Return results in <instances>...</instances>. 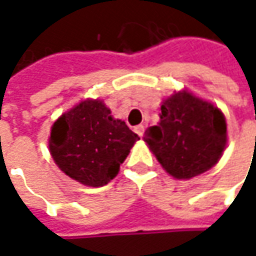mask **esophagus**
Listing matches in <instances>:
<instances>
[{
	"mask_svg": "<svg viewBox=\"0 0 256 256\" xmlns=\"http://www.w3.org/2000/svg\"><path fill=\"white\" fill-rule=\"evenodd\" d=\"M134 132H136L138 136L142 137L143 136V133H144V126H143V124H138V126L134 128Z\"/></svg>",
	"mask_w": 256,
	"mask_h": 256,
	"instance_id": "obj_1",
	"label": "esophagus"
}]
</instances>
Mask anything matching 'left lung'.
<instances>
[{
  "mask_svg": "<svg viewBox=\"0 0 256 256\" xmlns=\"http://www.w3.org/2000/svg\"><path fill=\"white\" fill-rule=\"evenodd\" d=\"M144 140L168 174L191 178L221 158L226 123L211 103L178 92L162 104L160 123L146 130Z\"/></svg>",
  "mask_w": 256,
  "mask_h": 256,
  "instance_id": "1",
  "label": "left lung"
}]
</instances>
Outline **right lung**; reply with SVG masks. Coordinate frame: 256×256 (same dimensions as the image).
I'll list each match as a JSON object with an SVG mask.
<instances>
[{
  "mask_svg": "<svg viewBox=\"0 0 256 256\" xmlns=\"http://www.w3.org/2000/svg\"><path fill=\"white\" fill-rule=\"evenodd\" d=\"M140 137L114 120L102 100H84L54 123L49 150L58 167L84 186L102 187Z\"/></svg>",
  "mask_w": 256,
  "mask_h": 256,
  "instance_id": "obj_1",
  "label": "right lung"
}]
</instances>
